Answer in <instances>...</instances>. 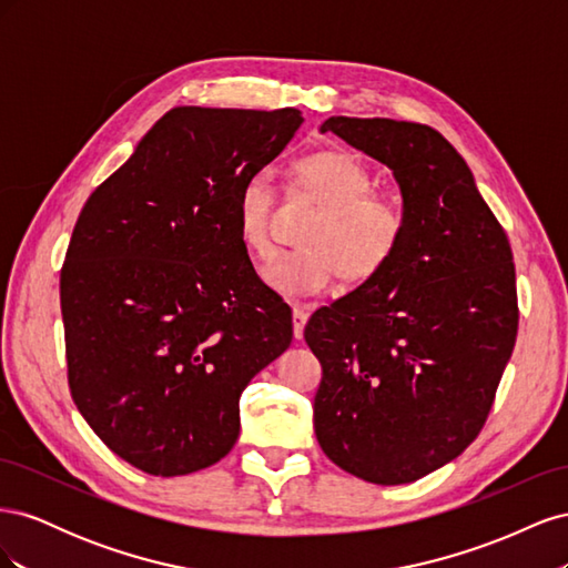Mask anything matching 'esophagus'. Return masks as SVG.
Instances as JSON below:
<instances>
[{
	"instance_id": "obj_1",
	"label": "esophagus",
	"mask_w": 568,
	"mask_h": 568,
	"mask_svg": "<svg viewBox=\"0 0 568 568\" xmlns=\"http://www.w3.org/2000/svg\"><path fill=\"white\" fill-rule=\"evenodd\" d=\"M307 322V307L305 305H294V336L303 338V329Z\"/></svg>"
}]
</instances>
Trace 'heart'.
I'll return each mask as SVG.
<instances>
[{"mask_svg":"<svg viewBox=\"0 0 568 568\" xmlns=\"http://www.w3.org/2000/svg\"><path fill=\"white\" fill-rule=\"evenodd\" d=\"M294 194L322 205L303 232L298 251H282L263 267V282L284 298L313 296L332 286L338 272L359 282L382 272L405 234L395 201L372 194L374 180L348 151H317L294 165ZM274 192L263 173L248 175L236 194V232L244 248L265 257L272 251L270 217Z\"/></svg>","mask_w":568,"mask_h":568,"instance_id":"obj_1","label":"heart"}]
</instances>
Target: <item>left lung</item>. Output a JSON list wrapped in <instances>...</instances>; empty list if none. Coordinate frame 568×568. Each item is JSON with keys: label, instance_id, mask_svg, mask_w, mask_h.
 <instances>
[{"label": "left lung", "instance_id": "left-lung-1", "mask_svg": "<svg viewBox=\"0 0 568 568\" xmlns=\"http://www.w3.org/2000/svg\"><path fill=\"white\" fill-rule=\"evenodd\" d=\"M320 132L390 170L405 234L382 272L305 324L322 365L317 443L369 484H412L486 424L519 324L511 248L467 161L434 128L332 115Z\"/></svg>", "mask_w": 568, "mask_h": 568}]
</instances>
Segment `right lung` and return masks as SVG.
<instances>
[{
  "label": "right lung",
  "instance_id": "obj_1",
  "mask_svg": "<svg viewBox=\"0 0 568 568\" xmlns=\"http://www.w3.org/2000/svg\"><path fill=\"white\" fill-rule=\"evenodd\" d=\"M301 125L296 109H170L78 217L61 270L68 384L92 432L151 476L225 457L244 388L294 338L234 211Z\"/></svg>",
  "mask_w": 568,
  "mask_h": 568
}]
</instances>
